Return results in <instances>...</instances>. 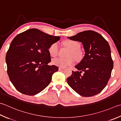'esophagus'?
Returning a JSON list of instances; mask_svg holds the SVG:
<instances>
[{
	"instance_id": "esophagus-1",
	"label": "esophagus",
	"mask_w": 121,
	"mask_h": 121,
	"mask_svg": "<svg viewBox=\"0 0 121 121\" xmlns=\"http://www.w3.org/2000/svg\"><path fill=\"white\" fill-rule=\"evenodd\" d=\"M59 71H63L65 70V69L63 68H59Z\"/></svg>"
}]
</instances>
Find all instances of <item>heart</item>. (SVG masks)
<instances>
[{
    "label": "heart",
    "instance_id": "b5f03b06",
    "mask_svg": "<svg viewBox=\"0 0 121 121\" xmlns=\"http://www.w3.org/2000/svg\"><path fill=\"white\" fill-rule=\"evenodd\" d=\"M64 46L69 48L71 51L69 53L68 56L70 57L67 59L57 58L54 59L52 62L54 65L61 68H65L68 65H72L74 63V57L75 59H79L82 56V52L79 49L80 47V44L78 42L72 40H67L63 42ZM49 52L51 56L53 57L57 56L59 53V45L58 43L52 44L49 48ZM73 56L72 57V56Z\"/></svg>",
    "mask_w": 121,
    "mask_h": 121
}]
</instances>
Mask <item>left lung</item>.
<instances>
[{"label": "left lung", "instance_id": "obj_1", "mask_svg": "<svg viewBox=\"0 0 121 121\" xmlns=\"http://www.w3.org/2000/svg\"><path fill=\"white\" fill-rule=\"evenodd\" d=\"M68 38L81 42L85 51L83 58L75 66L78 71H72L68 78V84L82 96L96 95L106 86L113 68L109 44L102 35L92 30Z\"/></svg>", "mask_w": 121, "mask_h": 121}]
</instances>
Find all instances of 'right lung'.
I'll list each match as a JSON object with an SVG mask.
<instances>
[{"label": "right lung", "mask_w": 121, "mask_h": 121, "mask_svg": "<svg viewBox=\"0 0 121 121\" xmlns=\"http://www.w3.org/2000/svg\"><path fill=\"white\" fill-rule=\"evenodd\" d=\"M60 39L37 29H28L15 37L6 56L7 73L15 88L21 93L34 95L51 82L58 67L49 65V48Z\"/></svg>", "instance_id": "obj_1"}]
</instances>
